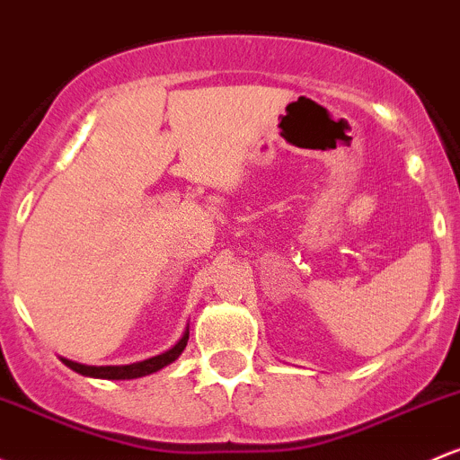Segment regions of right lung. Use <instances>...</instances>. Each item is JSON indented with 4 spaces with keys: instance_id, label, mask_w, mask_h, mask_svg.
<instances>
[{
    "instance_id": "obj_1",
    "label": "right lung",
    "mask_w": 460,
    "mask_h": 460,
    "mask_svg": "<svg viewBox=\"0 0 460 460\" xmlns=\"http://www.w3.org/2000/svg\"><path fill=\"white\" fill-rule=\"evenodd\" d=\"M188 338H190V330H185L183 338H181V341L176 342L172 349H168L165 353H161V356L148 358V360L135 362V365H122V367H87V365H78V362L67 360V358H60V360H63L65 365L69 367V369H74L75 373H80V376L102 377V380H135V377L150 376V373L164 369V367H168L170 362H174L176 358H179L181 353H183L185 345H188Z\"/></svg>"
}]
</instances>
